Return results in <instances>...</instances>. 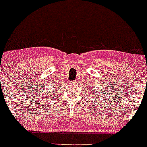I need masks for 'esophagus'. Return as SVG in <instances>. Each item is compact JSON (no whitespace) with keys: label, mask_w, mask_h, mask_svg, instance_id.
Returning a JSON list of instances; mask_svg holds the SVG:
<instances>
[{"label":"esophagus","mask_w":147,"mask_h":147,"mask_svg":"<svg viewBox=\"0 0 147 147\" xmlns=\"http://www.w3.org/2000/svg\"><path fill=\"white\" fill-rule=\"evenodd\" d=\"M72 83H73L74 84H76V83H77V81H73V82H72Z\"/></svg>","instance_id":"34e87169"}]
</instances>
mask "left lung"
Wrapping results in <instances>:
<instances>
[{
    "label": "left lung",
    "instance_id": "1",
    "mask_svg": "<svg viewBox=\"0 0 147 147\" xmlns=\"http://www.w3.org/2000/svg\"><path fill=\"white\" fill-rule=\"evenodd\" d=\"M90 89H91V88H90ZM96 91H97V90H96ZM92 97H93V96H92Z\"/></svg>",
    "mask_w": 147,
    "mask_h": 147
}]
</instances>
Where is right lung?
I'll use <instances>...</instances> for the list:
<instances>
[{"label":"right lung","instance_id":"1","mask_svg":"<svg viewBox=\"0 0 147 147\" xmlns=\"http://www.w3.org/2000/svg\"><path fill=\"white\" fill-rule=\"evenodd\" d=\"M54 93H55V91H54Z\"/></svg>","mask_w":147,"mask_h":147}]
</instances>
